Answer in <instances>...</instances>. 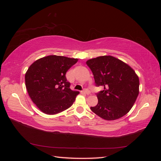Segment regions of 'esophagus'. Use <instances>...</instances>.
I'll return each mask as SVG.
<instances>
[{"mask_svg": "<svg viewBox=\"0 0 161 161\" xmlns=\"http://www.w3.org/2000/svg\"><path fill=\"white\" fill-rule=\"evenodd\" d=\"M82 92H83V93H85V94L89 95V94H90L91 91H90V90H89L88 89H84L83 91H82Z\"/></svg>", "mask_w": 161, "mask_h": 161, "instance_id": "obj_1", "label": "esophagus"}]
</instances>
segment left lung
Masks as SVG:
<instances>
[{
  "mask_svg": "<svg viewBox=\"0 0 161 161\" xmlns=\"http://www.w3.org/2000/svg\"><path fill=\"white\" fill-rule=\"evenodd\" d=\"M93 74L96 86L103 88L96 93L98 103L92 112L105 120L119 119L128 113L139 93V79L124 62L111 56L86 61Z\"/></svg>",
  "mask_w": 161,
  "mask_h": 161,
  "instance_id": "obj_1",
  "label": "left lung"
}]
</instances>
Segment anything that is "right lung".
<instances>
[{
	"label": "right lung",
	"mask_w": 161,
	"mask_h": 161,
	"mask_svg": "<svg viewBox=\"0 0 161 161\" xmlns=\"http://www.w3.org/2000/svg\"><path fill=\"white\" fill-rule=\"evenodd\" d=\"M77 58L51 55L40 58L25 73V86L32 101L43 113L54 115L69 108L79 91H72L66 73Z\"/></svg>",
	"instance_id": "obj_1"
}]
</instances>
